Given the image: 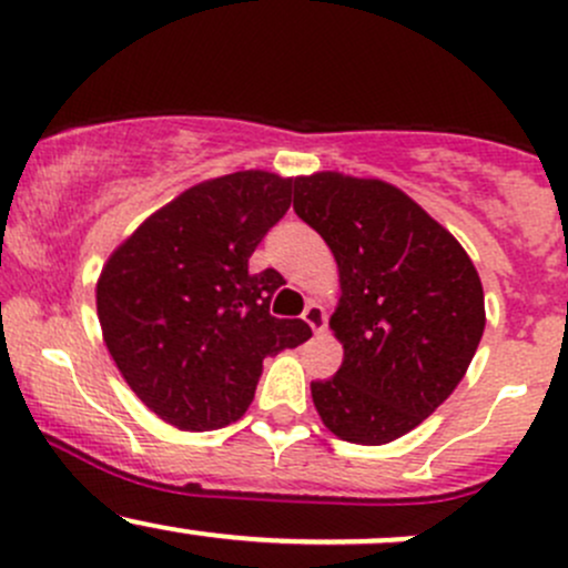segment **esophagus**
Here are the masks:
<instances>
[{
	"label": "esophagus",
	"mask_w": 568,
	"mask_h": 568,
	"mask_svg": "<svg viewBox=\"0 0 568 568\" xmlns=\"http://www.w3.org/2000/svg\"><path fill=\"white\" fill-rule=\"evenodd\" d=\"M304 321H307V326L313 328L315 334H323L326 332V313H323V307L321 304H315V302H310L307 307H304Z\"/></svg>",
	"instance_id": "esophagus-1"
}]
</instances>
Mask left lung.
<instances>
[{
    "instance_id": "1",
    "label": "left lung",
    "mask_w": 568,
    "mask_h": 568,
    "mask_svg": "<svg viewBox=\"0 0 568 568\" xmlns=\"http://www.w3.org/2000/svg\"><path fill=\"white\" fill-rule=\"evenodd\" d=\"M294 210L332 247L342 283L332 328L345 358L313 383L317 413L345 442H394L469 369L485 328L479 274L456 236L383 180L296 178Z\"/></svg>"
}]
</instances>
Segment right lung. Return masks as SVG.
<instances>
[{
  "mask_svg": "<svg viewBox=\"0 0 568 568\" xmlns=\"http://www.w3.org/2000/svg\"><path fill=\"white\" fill-rule=\"evenodd\" d=\"M270 172H234L180 193L110 255L97 285L108 351L161 420L210 432L251 407L266 355L302 345L298 317H274L280 272H247L291 207Z\"/></svg>",
  "mask_w": 568,
  "mask_h": 568,
  "instance_id": "obj_1",
  "label": "right lung"
}]
</instances>
